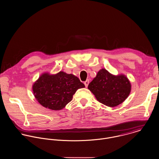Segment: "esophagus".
Returning a JSON list of instances; mask_svg holds the SVG:
<instances>
[{
    "label": "esophagus",
    "instance_id": "34e87169",
    "mask_svg": "<svg viewBox=\"0 0 159 159\" xmlns=\"http://www.w3.org/2000/svg\"><path fill=\"white\" fill-rule=\"evenodd\" d=\"M84 84H85V87H87L88 85H89V80H87L86 81H85V82H84Z\"/></svg>",
    "mask_w": 159,
    "mask_h": 159
}]
</instances>
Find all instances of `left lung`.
<instances>
[{
	"instance_id": "1",
	"label": "left lung",
	"mask_w": 159,
	"mask_h": 159,
	"mask_svg": "<svg viewBox=\"0 0 159 159\" xmlns=\"http://www.w3.org/2000/svg\"><path fill=\"white\" fill-rule=\"evenodd\" d=\"M88 89L99 102L110 107H115L128 98L131 85L125 75H114L102 69L89 84Z\"/></svg>"
}]
</instances>
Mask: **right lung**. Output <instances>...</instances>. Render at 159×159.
I'll list each match as a JSON object with an SVG mask.
<instances>
[{
    "mask_svg": "<svg viewBox=\"0 0 159 159\" xmlns=\"http://www.w3.org/2000/svg\"><path fill=\"white\" fill-rule=\"evenodd\" d=\"M84 87L77 77L60 71L54 75L43 74L32 89L34 97L43 107L60 110L72 100L79 89Z\"/></svg>",
    "mask_w": 159,
    "mask_h": 159,
    "instance_id": "1",
    "label": "right lung"
}]
</instances>
